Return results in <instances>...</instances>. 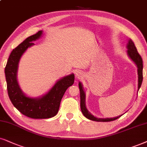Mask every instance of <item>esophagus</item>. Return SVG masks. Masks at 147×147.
Instances as JSON below:
<instances>
[{
  "label": "esophagus",
  "mask_w": 147,
  "mask_h": 147,
  "mask_svg": "<svg viewBox=\"0 0 147 147\" xmlns=\"http://www.w3.org/2000/svg\"><path fill=\"white\" fill-rule=\"evenodd\" d=\"M75 76H76V77H77V78H79V77H81V76H82V74L81 73V72H79V71H77L75 72Z\"/></svg>",
  "instance_id": "obj_1"
}]
</instances>
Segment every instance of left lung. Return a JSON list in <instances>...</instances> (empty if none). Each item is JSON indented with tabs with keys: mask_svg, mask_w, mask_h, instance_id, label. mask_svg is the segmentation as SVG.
Instances as JSON below:
<instances>
[{
	"mask_svg": "<svg viewBox=\"0 0 147 147\" xmlns=\"http://www.w3.org/2000/svg\"><path fill=\"white\" fill-rule=\"evenodd\" d=\"M127 53L129 58L134 62V64L136 65L137 68H138V91L141 87L142 82V57L137 51L136 47L134 43L131 39L128 40V42L127 44ZM79 87L80 90V98H81V109L83 115L85 117L88 119L95 121H100V122H107V121H112L117 119L119 118L121 115H119L118 117H115L113 118H98L94 116L90 111L87 110L85 105V94L83 88V85L81 82L79 83Z\"/></svg>",
	"mask_w": 147,
	"mask_h": 147,
	"instance_id": "obj_1",
	"label": "left lung"
}]
</instances>
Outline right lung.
I'll return each instance as SVG.
<instances>
[{
	"instance_id": "1",
	"label": "right lung",
	"mask_w": 147,
	"mask_h": 147,
	"mask_svg": "<svg viewBox=\"0 0 147 147\" xmlns=\"http://www.w3.org/2000/svg\"><path fill=\"white\" fill-rule=\"evenodd\" d=\"M42 34V30L38 31L15 48L9 55L5 69L7 92L12 104L22 114L32 119H49L55 116L65 92L75 81L73 73L61 78L49 92L38 98L28 97L22 92L17 79L20 58L28 48L34 45L33 42L40 38Z\"/></svg>"
}]
</instances>
